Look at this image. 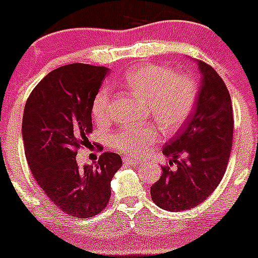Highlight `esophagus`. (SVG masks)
I'll list each match as a JSON object with an SVG mask.
<instances>
[{
    "instance_id": "1",
    "label": "esophagus",
    "mask_w": 258,
    "mask_h": 258,
    "mask_svg": "<svg viewBox=\"0 0 258 258\" xmlns=\"http://www.w3.org/2000/svg\"><path fill=\"white\" fill-rule=\"evenodd\" d=\"M124 164H129V165H139L142 164V160H138V159L133 158H124Z\"/></svg>"
}]
</instances>
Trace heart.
Masks as SVG:
<instances>
[{"label":"heart","mask_w":258,"mask_h":258,"mask_svg":"<svg viewBox=\"0 0 258 258\" xmlns=\"http://www.w3.org/2000/svg\"><path fill=\"white\" fill-rule=\"evenodd\" d=\"M121 84L147 102V111L154 116L165 133H175L190 118L199 88L195 79L171 68L158 64H143L126 72ZM111 92L102 86L92 100V116L97 124L110 120ZM159 133L153 123L121 126L111 135V144L126 155L147 153L158 142Z\"/></svg>","instance_id":"1"}]
</instances>
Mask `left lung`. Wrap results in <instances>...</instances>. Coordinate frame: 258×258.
Returning <instances> with one entry per match:
<instances>
[{
  "mask_svg": "<svg viewBox=\"0 0 258 258\" xmlns=\"http://www.w3.org/2000/svg\"><path fill=\"white\" fill-rule=\"evenodd\" d=\"M203 74L194 113L187 125L163 149L171 156L160 179L150 188L153 201L171 212L200 205L219 186L230 159L233 114L226 84L217 72L198 60Z\"/></svg>",
  "mask_w": 258,
  "mask_h": 258,
  "instance_id": "obj_1",
  "label": "left lung"
}]
</instances>
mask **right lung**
<instances>
[{"label":"right lung","instance_id":"obj_1","mask_svg":"<svg viewBox=\"0 0 258 258\" xmlns=\"http://www.w3.org/2000/svg\"><path fill=\"white\" fill-rule=\"evenodd\" d=\"M109 68L73 63L49 72L25 105L22 137L32 175L60 211L89 219L107 208L121 158L105 151L94 165L76 156L93 132L92 100ZM102 149V148H99Z\"/></svg>","mask_w":258,"mask_h":258}]
</instances>
